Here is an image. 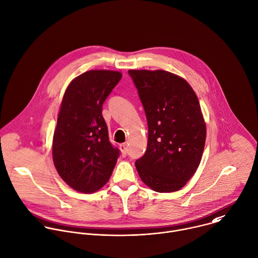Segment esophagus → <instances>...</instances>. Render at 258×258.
Returning <instances> with one entry per match:
<instances>
[{
    "instance_id": "esophagus-1",
    "label": "esophagus",
    "mask_w": 258,
    "mask_h": 258,
    "mask_svg": "<svg viewBox=\"0 0 258 258\" xmlns=\"http://www.w3.org/2000/svg\"><path fill=\"white\" fill-rule=\"evenodd\" d=\"M120 149H121V153H122V156H126L127 155V152H128V149H127V145L124 143V144H121L120 145Z\"/></svg>"
}]
</instances>
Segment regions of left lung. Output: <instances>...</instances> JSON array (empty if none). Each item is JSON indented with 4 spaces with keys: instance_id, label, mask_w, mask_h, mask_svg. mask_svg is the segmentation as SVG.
I'll return each instance as SVG.
<instances>
[{
    "instance_id": "obj_1",
    "label": "left lung",
    "mask_w": 258,
    "mask_h": 258,
    "mask_svg": "<svg viewBox=\"0 0 258 258\" xmlns=\"http://www.w3.org/2000/svg\"><path fill=\"white\" fill-rule=\"evenodd\" d=\"M132 78L143 105L148 142L135 161L142 181L158 192L180 189L202 159L206 124L188 83L165 71H135Z\"/></svg>"
}]
</instances>
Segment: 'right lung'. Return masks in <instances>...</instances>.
Here are the masks:
<instances>
[{"instance_id": "right-lung-1", "label": "right lung", "mask_w": 258, "mask_h": 258, "mask_svg": "<svg viewBox=\"0 0 258 258\" xmlns=\"http://www.w3.org/2000/svg\"><path fill=\"white\" fill-rule=\"evenodd\" d=\"M121 78L119 72L89 71L73 80L63 95L52 158L60 177L78 191L103 187L120 155L109 140L102 108Z\"/></svg>"}]
</instances>
